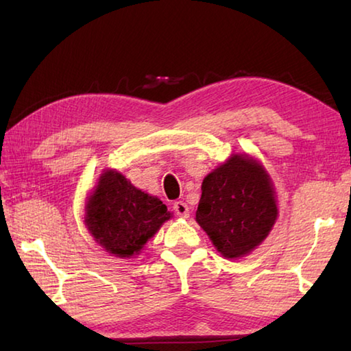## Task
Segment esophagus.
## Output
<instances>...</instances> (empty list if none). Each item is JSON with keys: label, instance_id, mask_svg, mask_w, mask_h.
<instances>
[{"label": "esophagus", "instance_id": "obj_1", "mask_svg": "<svg viewBox=\"0 0 351 351\" xmlns=\"http://www.w3.org/2000/svg\"><path fill=\"white\" fill-rule=\"evenodd\" d=\"M173 210H175V213H176V215H180V217H189V213H190V208H189V205L185 204V202H176L175 205H173Z\"/></svg>", "mask_w": 351, "mask_h": 351}]
</instances>
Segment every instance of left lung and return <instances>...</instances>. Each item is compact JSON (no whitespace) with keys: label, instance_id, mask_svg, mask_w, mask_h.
Wrapping results in <instances>:
<instances>
[{"label":"left lung","instance_id":"8db88e82","mask_svg":"<svg viewBox=\"0 0 351 351\" xmlns=\"http://www.w3.org/2000/svg\"><path fill=\"white\" fill-rule=\"evenodd\" d=\"M278 219L270 176L249 155H232L202 182L196 221L223 256L247 255Z\"/></svg>","mask_w":351,"mask_h":351}]
</instances>
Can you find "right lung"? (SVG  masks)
Here are the masks:
<instances>
[{
	"label": "right lung",
	"mask_w": 351,
	"mask_h": 351,
	"mask_svg": "<svg viewBox=\"0 0 351 351\" xmlns=\"http://www.w3.org/2000/svg\"><path fill=\"white\" fill-rule=\"evenodd\" d=\"M170 217L158 197L136 189L119 171L106 170L87 199L84 221L108 253L131 258Z\"/></svg>",
	"instance_id": "1"
}]
</instances>
